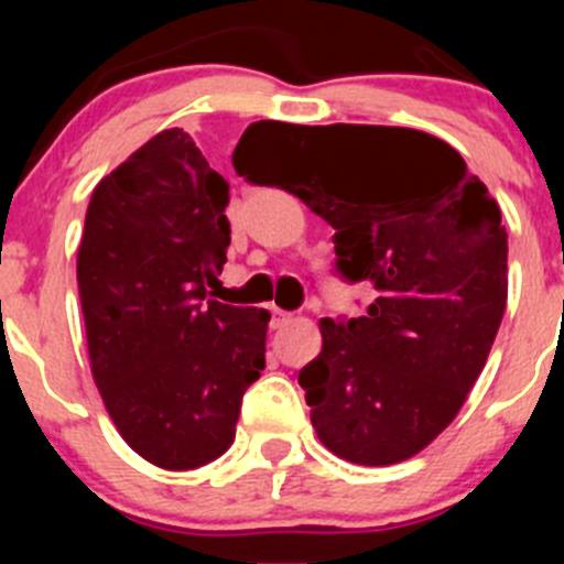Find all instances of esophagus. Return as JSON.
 <instances>
[{
    "label": "esophagus",
    "mask_w": 564,
    "mask_h": 564,
    "mask_svg": "<svg viewBox=\"0 0 564 564\" xmlns=\"http://www.w3.org/2000/svg\"><path fill=\"white\" fill-rule=\"evenodd\" d=\"M289 322H292V314H286V311H281V308H272V327L278 329Z\"/></svg>",
    "instance_id": "34e87169"
}]
</instances>
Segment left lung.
<instances>
[{"mask_svg": "<svg viewBox=\"0 0 564 564\" xmlns=\"http://www.w3.org/2000/svg\"><path fill=\"white\" fill-rule=\"evenodd\" d=\"M237 155V152H235ZM283 155L289 193L335 229L338 270L371 281L366 316L322 318L300 371L318 442L360 466L417 456L456 420L508 303V231L497 198L447 141L390 124H314L259 141L237 174L264 185Z\"/></svg>", "mask_w": 564, "mask_h": 564, "instance_id": "left-lung-1", "label": "left lung"}]
</instances>
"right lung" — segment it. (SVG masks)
Returning <instances> with one entry per match:
<instances>
[{
  "instance_id": "1",
  "label": "right lung",
  "mask_w": 564,
  "mask_h": 564,
  "mask_svg": "<svg viewBox=\"0 0 564 564\" xmlns=\"http://www.w3.org/2000/svg\"><path fill=\"white\" fill-rule=\"evenodd\" d=\"M248 130L297 139L303 124ZM229 182L182 128L161 130L95 185L76 275L93 379L119 436L161 469H198L235 442L264 371L270 311L207 297L231 242Z\"/></svg>"
}]
</instances>
